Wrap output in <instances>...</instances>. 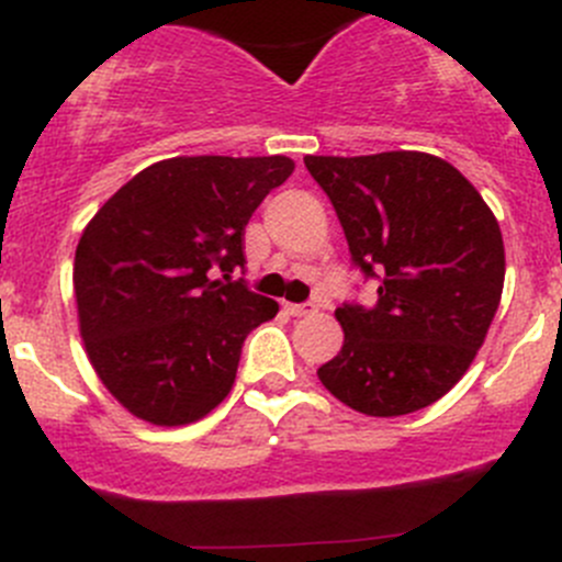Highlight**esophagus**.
<instances>
[{"mask_svg": "<svg viewBox=\"0 0 562 562\" xmlns=\"http://www.w3.org/2000/svg\"><path fill=\"white\" fill-rule=\"evenodd\" d=\"M283 311L292 316H311L316 311L314 303H283Z\"/></svg>", "mask_w": 562, "mask_h": 562, "instance_id": "34e87169", "label": "esophagus"}]
</instances>
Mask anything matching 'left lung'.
I'll list each match as a JSON object with an SVG mask.
<instances>
[{"mask_svg":"<svg viewBox=\"0 0 562 562\" xmlns=\"http://www.w3.org/2000/svg\"><path fill=\"white\" fill-rule=\"evenodd\" d=\"M303 160L341 221L352 265L376 281L371 308H336L344 347L316 369L322 385L374 418L429 407L470 369L499 305L497 218L468 177L437 155Z\"/></svg>","mask_w":562,"mask_h":562,"instance_id":"8db88e82","label":"left lung"}]
</instances>
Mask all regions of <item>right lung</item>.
<instances>
[{
	"mask_svg": "<svg viewBox=\"0 0 562 562\" xmlns=\"http://www.w3.org/2000/svg\"><path fill=\"white\" fill-rule=\"evenodd\" d=\"M292 171L283 155L160 160L87 224L74 262L81 338L127 413L182 426L229 396L243 341L279 314L232 273L246 268L254 210Z\"/></svg>",
	"mask_w": 562,
	"mask_h": 562,
	"instance_id": "add662e5",
	"label": "right lung"
}]
</instances>
